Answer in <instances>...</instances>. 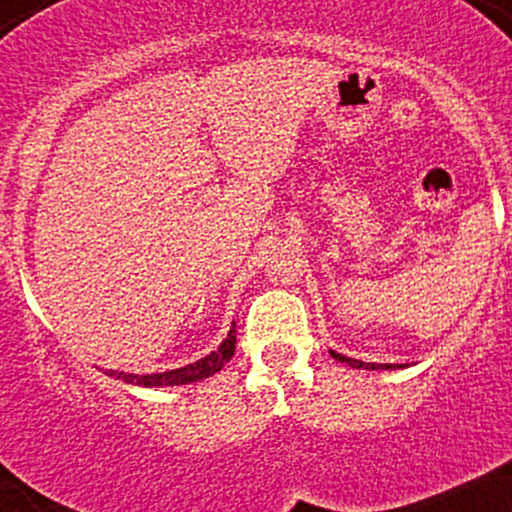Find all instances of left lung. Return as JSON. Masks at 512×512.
<instances>
[{"mask_svg": "<svg viewBox=\"0 0 512 512\" xmlns=\"http://www.w3.org/2000/svg\"><path fill=\"white\" fill-rule=\"evenodd\" d=\"M330 354L337 358V361L346 363V366L351 368H366V370H383V368H397V366H387V363H363V361H356V358H349V356H342L337 354V351H330Z\"/></svg>", "mask_w": 512, "mask_h": 512, "instance_id": "1", "label": "left lung"}]
</instances>
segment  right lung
Here are the masks:
<instances>
[{"instance_id": "right-lung-1", "label": "right lung", "mask_w": 512, "mask_h": 512, "mask_svg": "<svg viewBox=\"0 0 512 512\" xmlns=\"http://www.w3.org/2000/svg\"><path fill=\"white\" fill-rule=\"evenodd\" d=\"M236 354V325L228 332L226 342L219 346V351H211L209 356H204L202 361L190 363V366L178 368V370H166V373H154V375H132V373H117V378H122L125 383L132 385H144V387H163V385H185V383H197V380L209 378V375L219 373V370L231 361V356ZM110 375H115V370Z\"/></svg>"}]
</instances>
